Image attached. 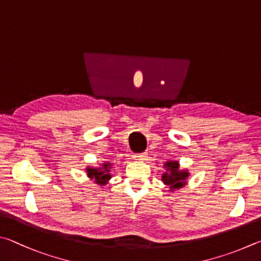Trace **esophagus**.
Listing matches in <instances>:
<instances>
[{
	"instance_id": "obj_1",
	"label": "esophagus",
	"mask_w": 261,
	"mask_h": 261,
	"mask_svg": "<svg viewBox=\"0 0 261 261\" xmlns=\"http://www.w3.org/2000/svg\"><path fill=\"white\" fill-rule=\"evenodd\" d=\"M148 154L145 152H141V153H135L133 154V158L135 159V161H143V159L147 158Z\"/></svg>"
}]
</instances>
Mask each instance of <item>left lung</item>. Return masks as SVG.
Here are the masks:
<instances>
[{
  "mask_svg": "<svg viewBox=\"0 0 261 261\" xmlns=\"http://www.w3.org/2000/svg\"><path fill=\"white\" fill-rule=\"evenodd\" d=\"M165 167H167V173H164L162 180L164 184L170 186L172 189L180 188L185 185V180L188 177V172L179 171V163L177 162H168Z\"/></svg>",
  "mask_w": 261,
  "mask_h": 261,
  "instance_id": "left-lung-1",
  "label": "left lung"
}]
</instances>
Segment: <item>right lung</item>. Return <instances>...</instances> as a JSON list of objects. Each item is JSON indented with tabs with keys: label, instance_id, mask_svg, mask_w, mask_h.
Returning <instances> with one entry per match:
<instances>
[{
	"label": "right lung",
	"instance_id": "right-lung-1",
	"mask_svg": "<svg viewBox=\"0 0 261 261\" xmlns=\"http://www.w3.org/2000/svg\"><path fill=\"white\" fill-rule=\"evenodd\" d=\"M109 164H105L103 165L104 170H96V168H87V173H88V176L91 177V179H95L96 184L99 185H105L107 181L110 179V174L109 172L110 170H108Z\"/></svg>",
	"mask_w": 261,
	"mask_h": 261
}]
</instances>
